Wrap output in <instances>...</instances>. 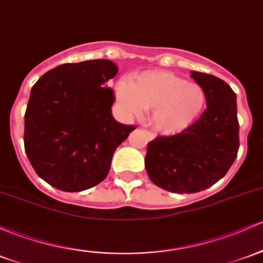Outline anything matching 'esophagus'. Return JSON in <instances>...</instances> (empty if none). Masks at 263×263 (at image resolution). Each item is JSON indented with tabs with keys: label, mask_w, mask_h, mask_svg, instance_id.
Segmentation results:
<instances>
[{
	"label": "esophagus",
	"mask_w": 263,
	"mask_h": 263,
	"mask_svg": "<svg viewBox=\"0 0 263 263\" xmlns=\"http://www.w3.org/2000/svg\"><path fill=\"white\" fill-rule=\"evenodd\" d=\"M145 134H146L147 138H148V141H152V140H155V135L152 134V132H149V131H145Z\"/></svg>",
	"instance_id": "34e87169"
}]
</instances>
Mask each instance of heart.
<instances>
[{
  "label": "heart",
  "instance_id": "heart-1",
  "mask_svg": "<svg viewBox=\"0 0 263 263\" xmlns=\"http://www.w3.org/2000/svg\"><path fill=\"white\" fill-rule=\"evenodd\" d=\"M116 97L129 116H141L145 108L152 109L151 125L164 135L178 134L191 126L206 102L200 85L167 71H146L132 80L121 79Z\"/></svg>",
  "mask_w": 263,
  "mask_h": 263
}]
</instances>
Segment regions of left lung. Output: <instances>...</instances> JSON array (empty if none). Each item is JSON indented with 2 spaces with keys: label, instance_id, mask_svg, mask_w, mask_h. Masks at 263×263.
Returning a JSON list of instances; mask_svg holds the SVG:
<instances>
[{
  "label": "left lung",
  "instance_id": "8db88e82",
  "mask_svg": "<svg viewBox=\"0 0 263 263\" xmlns=\"http://www.w3.org/2000/svg\"><path fill=\"white\" fill-rule=\"evenodd\" d=\"M191 77L204 91L207 108L181 134L151 141L145 157L149 180L175 193L200 192L220 181L239 147L235 92L212 74L192 71Z\"/></svg>",
  "mask_w": 263,
  "mask_h": 263
}]
</instances>
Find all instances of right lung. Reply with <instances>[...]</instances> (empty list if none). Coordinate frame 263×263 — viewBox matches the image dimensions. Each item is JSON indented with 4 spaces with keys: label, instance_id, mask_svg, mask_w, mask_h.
Segmentation results:
<instances>
[{
    "label": "right lung",
    "instance_id": "add662e5",
    "mask_svg": "<svg viewBox=\"0 0 263 263\" xmlns=\"http://www.w3.org/2000/svg\"><path fill=\"white\" fill-rule=\"evenodd\" d=\"M118 68L109 60L57 66L31 89L25 114V151L52 187L80 192L102 182L115 151L136 127L112 116L106 83Z\"/></svg>",
    "mask_w": 263,
    "mask_h": 263
}]
</instances>
